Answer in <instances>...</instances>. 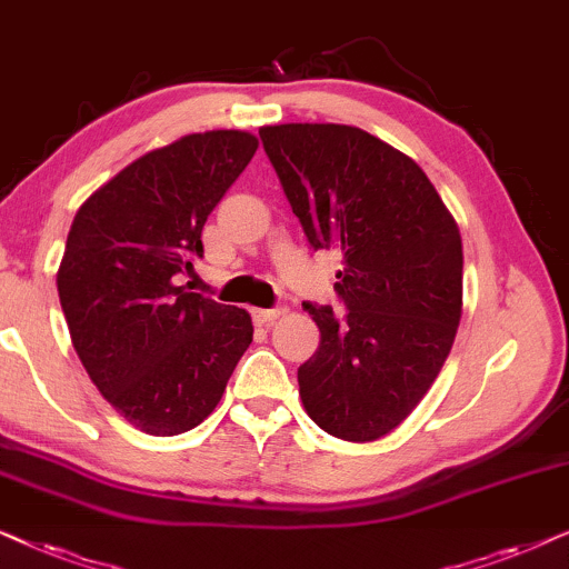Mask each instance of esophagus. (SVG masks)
I'll list each match as a JSON object with an SVG mask.
<instances>
[{
  "mask_svg": "<svg viewBox=\"0 0 569 569\" xmlns=\"http://www.w3.org/2000/svg\"><path fill=\"white\" fill-rule=\"evenodd\" d=\"M283 312H286V309H280V307H276V309H254L252 317H254L257 325H272Z\"/></svg>",
  "mask_w": 569,
  "mask_h": 569,
  "instance_id": "esophagus-1",
  "label": "esophagus"
}]
</instances>
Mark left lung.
Here are the masks:
<instances>
[{
	"label": "left lung",
	"instance_id": "obj_1",
	"mask_svg": "<svg viewBox=\"0 0 569 569\" xmlns=\"http://www.w3.org/2000/svg\"><path fill=\"white\" fill-rule=\"evenodd\" d=\"M315 249H340L346 312L305 301L320 348L299 367L317 427L348 442L390 435L427 396L463 312V241L419 163L348 124L260 130Z\"/></svg>",
	"mask_w": 569,
	"mask_h": 569
}]
</instances>
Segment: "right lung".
Instances as JSON below:
<instances>
[{
  "mask_svg": "<svg viewBox=\"0 0 569 569\" xmlns=\"http://www.w3.org/2000/svg\"><path fill=\"white\" fill-rule=\"evenodd\" d=\"M254 134L213 130L150 150L82 202L57 291L82 367L146 435L206 421L221 400L252 317L179 286L202 257V226L252 161Z\"/></svg>",
  "mask_w": 569,
  "mask_h": 569,
  "instance_id": "obj_1",
  "label": "right lung"
}]
</instances>
